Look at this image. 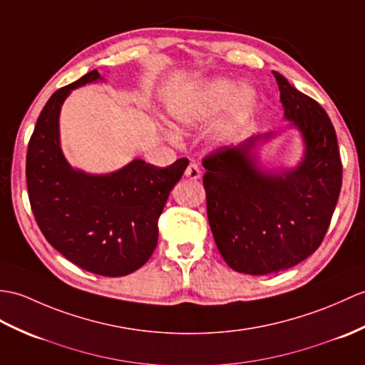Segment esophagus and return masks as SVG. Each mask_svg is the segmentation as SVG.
I'll use <instances>...</instances> for the list:
<instances>
[{"mask_svg":"<svg viewBox=\"0 0 365 365\" xmlns=\"http://www.w3.org/2000/svg\"><path fill=\"white\" fill-rule=\"evenodd\" d=\"M185 177H188L191 180H196L200 177V168L197 163H190L188 168L185 169Z\"/></svg>","mask_w":365,"mask_h":365,"instance_id":"esophagus-1","label":"esophagus"}]
</instances>
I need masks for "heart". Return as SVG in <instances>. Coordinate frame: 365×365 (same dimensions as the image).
Listing matches in <instances>:
<instances>
[{
	"label": "heart",
	"instance_id": "heart-1",
	"mask_svg": "<svg viewBox=\"0 0 365 365\" xmlns=\"http://www.w3.org/2000/svg\"><path fill=\"white\" fill-rule=\"evenodd\" d=\"M236 91L235 82L217 79L205 83L197 93L174 104L171 116L177 125L192 127L219 113L230 103ZM232 101L233 123H241L257 104V93L252 87H242Z\"/></svg>",
	"mask_w": 365,
	"mask_h": 365
}]
</instances>
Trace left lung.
Returning <instances> with one entry per match:
<instances>
[{
	"label": "left lung",
	"instance_id": "obj_1",
	"mask_svg": "<svg viewBox=\"0 0 365 365\" xmlns=\"http://www.w3.org/2000/svg\"><path fill=\"white\" fill-rule=\"evenodd\" d=\"M284 118L304 141L300 165L279 174L257 166L252 150L272 132L253 135L203 158L210 228L236 272L267 275L299 264L325 238L342 186L336 130L312 98L274 71Z\"/></svg>",
	"mask_w": 365,
	"mask_h": 365
}]
</instances>
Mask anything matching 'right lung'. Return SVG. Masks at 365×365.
<instances>
[{
	"instance_id": "obj_1",
	"label": "right lung",
	"mask_w": 365,
	"mask_h": 365,
	"mask_svg": "<svg viewBox=\"0 0 365 365\" xmlns=\"http://www.w3.org/2000/svg\"><path fill=\"white\" fill-rule=\"evenodd\" d=\"M99 79L93 70L48 99L28 144L26 183L34 217L57 252L91 274L123 277L154 253L158 217L190 162L158 168L137 158L104 175L73 169L58 141L61 107L71 90Z\"/></svg>"
}]
</instances>
